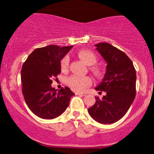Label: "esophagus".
I'll use <instances>...</instances> for the list:
<instances>
[{
  "mask_svg": "<svg viewBox=\"0 0 154 154\" xmlns=\"http://www.w3.org/2000/svg\"><path fill=\"white\" fill-rule=\"evenodd\" d=\"M75 95H85L86 94L85 93H79V92H76Z\"/></svg>",
  "mask_w": 154,
  "mask_h": 154,
  "instance_id": "esophagus-1",
  "label": "esophagus"
}]
</instances>
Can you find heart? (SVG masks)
<instances>
[{"instance_id":"1","label":"heart","mask_w":154,"mask_h":154,"mask_svg":"<svg viewBox=\"0 0 154 154\" xmlns=\"http://www.w3.org/2000/svg\"><path fill=\"white\" fill-rule=\"evenodd\" d=\"M79 58L82 59L86 64L89 66L90 72L96 78L100 79L103 77L105 70L102 66L96 64L98 57L94 52L89 49H82L77 53ZM61 72H67L69 68V58L64 56L60 62ZM92 79L89 76L72 75L66 79V84L72 91L81 92L84 91L88 86L91 84Z\"/></svg>"}]
</instances>
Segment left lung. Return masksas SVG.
Instances as JSON below:
<instances>
[{
	"label": "left lung",
	"instance_id": "8db88e82",
	"mask_svg": "<svg viewBox=\"0 0 154 154\" xmlns=\"http://www.w3.org/2000/svg\"><path fill=\"white\" fill-rule=\"evenodd\" d=\"M96 50L107 62L106 72L101 83L95 88L103 98L88 109L95 121L112 124L119 121L128 112L136 95V71L132 61L123 51L108 43L96 44Z\"/></svg>",
	"mask_w": 154,
	"mask_h": 154
}]
</instances>
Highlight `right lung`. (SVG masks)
Instances as JSON below:
<instances>
[{
	"mask_svg": "<svg viewBox=\"0 0 154 154\" xmlns=\"http://www.w3.org/2000/svg\"><path fill=\"white\" fill-rule=\"evenodd\" d=\"M72 46L51 45L35 49L22 65V93L29 109L43 119L57 117L66 109L73 92L68 87L59 91L51 87L61 73L60 62Z\"/></svg>",
	"mask_w": 154,
	"mask_h": 154,
	"instance_id": "1",
	"label": "right lung"
}]
</instances>
